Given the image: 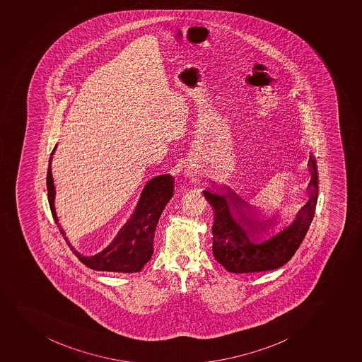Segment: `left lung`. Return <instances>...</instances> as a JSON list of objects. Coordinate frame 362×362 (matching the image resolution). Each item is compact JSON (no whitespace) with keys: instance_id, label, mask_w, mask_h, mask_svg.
<instances>
[{"instance_id":"obj_1","label":"left lung","mask_w":362,"mask_h":362,"mask_svg":"<svg viewBox=\"0 0 362 362\" xmlns=\"http://www.w3.org/2000/svg\"><path fill=\"white\" fill-rule=\"evenodd\" d=\"M308 165L311 174L308 202L298 211L291 225L257 243L254 242L256 235L274 224L279 211L270 217L261 218L259 209L244 202L230 187L225 186L224 195L204 190L214 212L212 250L225 269L236 274L267 272L280 268L292 259L315 217L318 199L316 160L311 155Z\"/></svg>"}]
</instances>
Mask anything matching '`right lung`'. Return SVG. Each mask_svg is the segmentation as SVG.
Masks as SVG:
<instances>
[{
	"mask_svg": "<svg viewBox=\"0 0 362 362\" xmlns=\"http://www.w3.org/2000/svg\"><path fill=\"white\" fill-rule=\"evenodd\" d=\"M56 148L57 145L54 146L49 157L46 185H47V198H49L51 214L54 221L57 223L65 242L77 256V259L86 266L89 267L90 269L100 270V272H115V273L141 272L145 263H148L153 256V236H155L157 223L160 221L164 207L174 194L173 176L164 174L150 180L143 188L141 198L138 200L134 214L129 217V221H126L125 225L119 230L115 240H112L110 245L105 247L103 252L93 256H84L71 245L68 238L65 237L63 228L58 224L57 214L54 209L56 189H54V177L51 172L52 155L56 151Z\"/></svg>",
	"mask_w": 362,
	"mask_h": 362,
	"instance_id": "1",
	"label": "right lung"
}]
</instances>
